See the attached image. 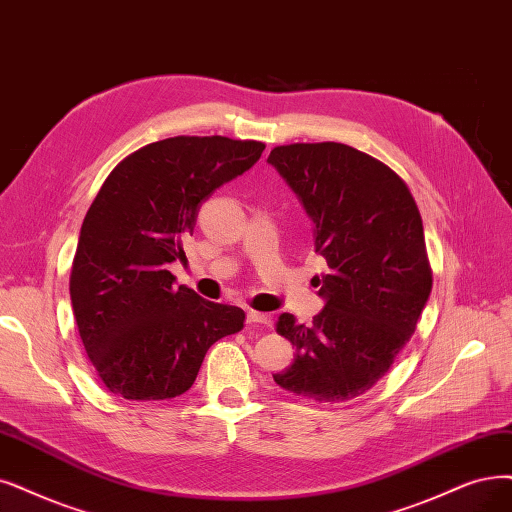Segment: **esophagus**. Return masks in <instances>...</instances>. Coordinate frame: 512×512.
<instances>
[{
    "label": "esophagus",
    "instance_id": "obj_1",
    "mask_svg": "<svg viewBox=\"0 0 512 512\" xmlns=\"http://www.w3.org/2000/svg\"><path fill=\"white\" fill-rule=\"evenodd\" d=\"M246 323H251V325H263V327H272V316L270 314H263V312H253V310H249L246 312Z\"/></svg>",
    "mask_w": 512,
    "mask_h": 512
}]
</instances>
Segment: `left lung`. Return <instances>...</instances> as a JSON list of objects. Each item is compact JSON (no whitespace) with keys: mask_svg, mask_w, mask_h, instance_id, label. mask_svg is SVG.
<instances>
[{"mask_svg":"<svg viewBox=\"0 0 512 512\" xmlns=\"http://www.w3.org/2000/svg\"><path fill=\"white\" fill-rule=\"evenodd\" d=\"M314 223L329 272L312 325L280 314L278 335L295 348L274 382L318 403H342L382 380L418 325L432 289L424 227L405 181L344 143H293L270 151Z\"/></svg>","mask_w":512,"mask_h":512,"instance_id":"1","label":"left lung"}]
</instances>
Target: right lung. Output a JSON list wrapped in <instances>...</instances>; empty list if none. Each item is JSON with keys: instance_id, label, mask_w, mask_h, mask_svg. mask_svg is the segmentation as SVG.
Segmentation results:
<instances>
[{"instance_id": "right-lung-1", "label": "right lung", "mask_w": 512, "mask_h": 512, "mask_svg": "<svg viewBox=\"0 0 512 512\" xmlns=\"http://www.w3.org/2000/svg\"><path fill=\"white\" fill-rule=\"evenodd\" d=\"M266 145L173 137L124 158L90 204L69 293L86 354L128 401L175 399L192 388L206 350L238 333L244 312L175 287L202 202L246 173Z\"/></svg>"}]
</instances>
